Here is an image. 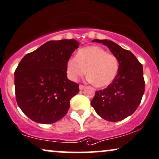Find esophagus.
Returning <instances> with one entry per match:
<instances>
[{
  "label": "esophagus",
  "instance_id": "esophagus-1",
  "mask_svg": "<svg viewBox=\"0 0 159 159\" xmlns=\"http://www.w3.org/2000/svg\"><path fill=\"white\" fill-rule=\"evenodd\" d=\"M84 89H85V85H80V91H82V90H83Z\"/></svg>",
  "mask_w": 159,
  "mask_h": 159
}]
</instances>
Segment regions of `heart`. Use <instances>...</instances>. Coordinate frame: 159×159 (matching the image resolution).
<instances>
[{
	"label": "heart",
	"mask_w": 159,
	"mask_h": 159,
	"mask_svg": "<svg viewBox=\"0 0 159 159\" xmlns=\"http://www.w3.org/2000/svg\"><path fill=\"white\" fill-rule=\"evenodd\" d=\"M67 74L70 80L76 81L86 74L89 81L96 87L109 85L116 76L119 63L116 57L107 54L98 46H89L81 48L74 58L67 62Z\"/></svg>",
	"instance_id": "obj_1"
}]
</instances>
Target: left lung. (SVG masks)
Instances as JSON below:
<instances>
[{
	"label": "left lung",
	"mask_w": 159,
	"mask_h": 159,
	"mask_svg": "<svg viewBox=\"0 0 159 159\" xmlns=\"http://www.w3.org/2000/svg\"><path fill=\"white\" fill-rule=\"evenodd\" d=\"M93 42L108 47L119 60V71L106 89L97 91L91 106L99 116L109 121H119L133 114L139 107L144 93L143 66L132 52L111 40Z\"/></svg>",
	"instance_id": "8db88e82"
}]
</instances>
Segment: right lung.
<instances>
[{
    "label": "right lung",
    "mask_w": 159,
    "mask_h": 159,
    "mask_svg": "<svg viewBox=\"0 0 159 159\" xmlns=\"http://www.w3.org/2000/svg\"><path fill=\"white\" fill-rule=\"evenodd\" d=\"M75 40H50L23 57L15 71V98L21 111L41 124L66 116L79 85L67 78V62L79 46Z\"/></svg>",
    "instance_id": "add662e5"
}]
</instances>
